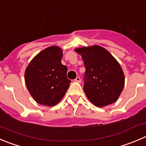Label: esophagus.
Returning a JSON list of instances; mask_svg holds the SVG:
<instances>
[{"instance_id": "obj_1", "label": "esophagus", "mask_w": 146, "mask_h": 146, "mask_svg": "<svg viewBox=\"0 0 146 146\" xmlns=\"http://www.w3.org/2000/svg\"><path fill=\"white\" fill-rule=\"evenodd\" d=\"M74 80L75 82H77V83H80V78L79 76H77Z\"/></svg>"}]
</instances>
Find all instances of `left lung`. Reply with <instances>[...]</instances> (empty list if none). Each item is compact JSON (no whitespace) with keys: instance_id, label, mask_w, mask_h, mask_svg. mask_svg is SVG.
<instances>
[{"instance_id":"1","label":"left lung","mask_w":146,"mask_h":146,"mask_svg":"<svg viewBox=\"0 0 146 146\" xmlns=\"http://www.w3.org/2000/svg\"><path fill=\"white\" fill-rule=\"evenodd\" d=\"M75 50L84 62L83 90L88 100L99 108L116 101L123 89L125 76L115 58L99 46L78 48Z\"/></svg>"}]
</instances>
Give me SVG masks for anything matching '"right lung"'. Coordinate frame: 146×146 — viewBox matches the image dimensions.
I'll return each instance as SVG.
<instances>
[{"label":"right lung","mask_w":146,"mask_h":146,"mask_svg":"<svg viewBox=\"0 0 146 146\" xmlns=\"http://www.w3.org/2000/svg\"><path fill=\"white\" fill-rule=\"evenodd\" d=\"M63 50L47 48L33 58L25 71L26 87L39 104L53 106L61 100L70 86L67 67L61 63Z\"/></svg>","instance_id":"right-lung-1"}]
</instances>
